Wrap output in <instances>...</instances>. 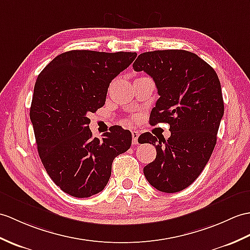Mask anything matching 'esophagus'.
Wrapping results in <instances>:
<instances>
[{"mask_svg":"<svg viewBox=\"0 0 250 250\" xmlns=\"http://www.w3.org/2000/svg\"><path fill=\"white\" fill-rule=\"evenodd\" d=\"M132 133V141H133V145H137L138 144V136H139V132L137 131H131Z\"/></svg>","mask_w":250,"mask_h":250,"instance_id":"34e87169","label":"esophagus"}]
</instances>
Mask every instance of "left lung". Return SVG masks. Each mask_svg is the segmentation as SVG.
<instances>
[{"label": "left lung", "mask_w": 250, "mask_h": 250, "mask_svg": "<svg viewBox=\"0 0 250 250\" xmlns=\"http://www.w3.org/2000/svg\"><path fill=\"white\" fill-rule=\"evenodd\" d=\"M133 68L149 74L158 88L150 124L166 123L171 133L167 141L149 132L139 136L156 149L144 175L158 190L177 193L199 177L216 145L224 116L220 82L208 62L185 50L145 52Z\"/></svg>", "instance_id": "8db88e82"}]
</instances>
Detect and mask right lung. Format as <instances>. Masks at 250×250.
Here are the masks:
<instances>
[{
  "mask_svg": "<svg viewBox=\"0 0 250 250\" xmlns=\"http://www.w3.org/2000/svg\"><path fill=\"white\" fill-rule=\"evenodd\" d=\"M136 55L72 50L38 75L30 117L45 170L65 193L87 198L103 190L114 159L131 147V132L119 125L92 138L88 115L104 105L109 83Z\"/></svg>",
  "mask_w": 250,
  "mask_h": 250,
  "instance_id": "obj_1",
  "label": "right lung"
}]
</instances>
